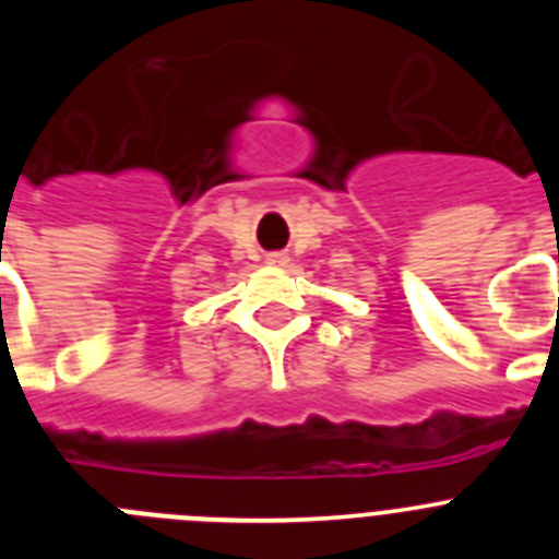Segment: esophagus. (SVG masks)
<instances>
[{"label":"esophagus","mask_w":559,"mask_h":559,"mask_svg":"<svg viewBox=\"0 0 559 559\" xmlns=\"http://www.w3.org/2000/svg\"><path fill=\"white\" fill-rule=\"evenodd\" d=\"M269 265H276V269H283V265H288V257H285V254H269Z\"/></svg>","instance_id":"obj_1"}]
</instances>
